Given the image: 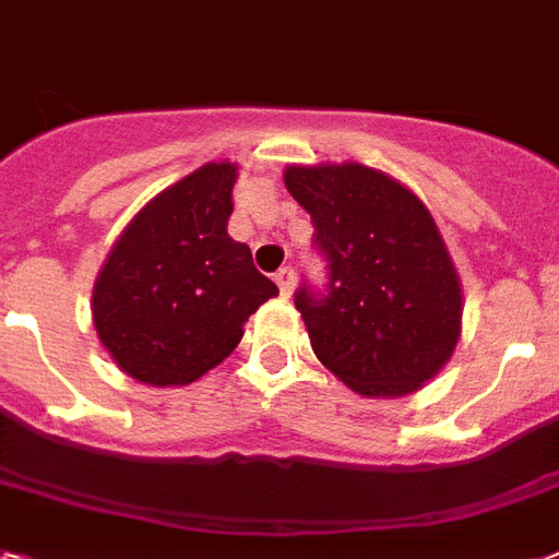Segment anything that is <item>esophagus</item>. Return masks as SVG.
I'll return each instance as SVG.
<instances>
[{"label":"esophagus","instance_id":"esophagus-1","mask_svg":"<svg viewBox=\"0 0 559 559\" xmlns=\"http://www.w3.org/2000/svg\"><path fill=\"white\" fill-rule=\"evenodd\" d=\"M275 284H278L281 295H284V298H289V295H293V289H295V272L289 270V266L278 270V272H275Z\"/></svg>","mask_w":559,"mask_h":559}]
</instances>
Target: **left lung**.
<instances>
[{"mask_svg":"<svg viewBox=\"0 0 559 559\" xmlns=\"http://www.w3.org/2000/svg\"><path fill=\"white\" fill-rule=\"evenodd\" d=\"M284 186L330 261L324 298L295 295L312 353L358 396L399 399L451 361L462 281L428 206L361 163L287 166Z\"/></svg>","mask_w":559,"mask_h":559,"instance_id":"1","label":"left lung"}]
</instances>
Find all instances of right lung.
Returning <instances> with one entry per match:
<instances>
[{
  "instance_id": "obj_1",
  "label": "right lung",
  "mask_w": 559,
  "mask_h": 559,
  "mask_svg": "<svg viewBox=\"0 0 559 559\" xmlns=\"http://www.w3.org/2000/svg\"><path fill=\"white\" fill-rule=\"evenodd\" d=\"M238 163H206L154 194L108 252L91 293L99 344L122 373L183 388L217 367L278 287L229 238Z\"/></svg>"
}]
</instances>
